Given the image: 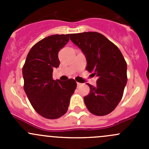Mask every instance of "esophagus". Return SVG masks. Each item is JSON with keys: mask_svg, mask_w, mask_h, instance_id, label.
Instances as JSON below:
<instances>
[{"mask_svg": "<svg viewBox=\"0 0 149 149\" xmlns=\"http://www.w3.org/2000/svg\"><path fill=\"white\" fill-rule=\"evenodd\" d=\"M81 85V84L79 83V82H77V86H80Z\"/></svg>", "mask_w": 149, "mask_h": 149, "instance_id": "34e87169", "label": "esophagus"}]
</instances>
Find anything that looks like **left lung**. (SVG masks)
Wrapping results in <instances>:
<instances>
[{"instance_id":"obj_1","label":"left lung","mask_w":149,"mask_h":149,"mask_svg":"<svg viewBox=\"0 0 149 149\" xmlns=\"http://www.w3.org/2000/svg\"><path fill=\"white\" fill-rule=\"evenodd\" d=\"M72 42L83 52L86 70L97 76V86L88 84L90 93L84 103L90 112L103 116L115 109L127 84V63L115 44L103 34L94 31L70 34Z\"/></svg>"}]
</instances>
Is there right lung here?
I'll list each match as a JSON object with an SVG mask.
<instances>
[{
    "mask_svg": "<svg viewBox=\"0 0 149 149\" xmlns=\"http://www.w3.org/2000/svg\"><path fill=\"white\" fill-rule=\"evenodd\" d=\"M70 34L45 37L31 48L22 69L24 89L36 112L47 119H57L66 113L76 88L74 79H52L60 65L58 52L69 41Z\"/></svg>",
    "mask_w": 149,
    "mask_h": 149,
    "instance_id": "1",
    "label": "right lung"
}]
</instances>
